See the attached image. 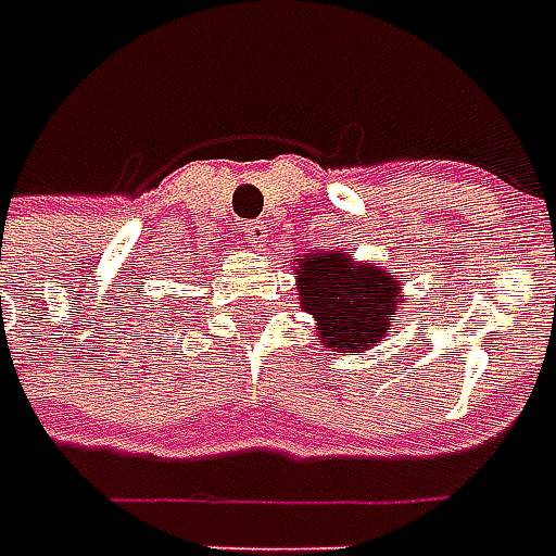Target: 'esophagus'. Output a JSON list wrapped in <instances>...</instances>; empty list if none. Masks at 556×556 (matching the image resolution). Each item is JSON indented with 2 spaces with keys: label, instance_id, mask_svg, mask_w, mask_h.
Listing matches in <instances>:
<instances>
[{
  "label": "esophagus",
  "instance_id": "esophagus-1",
  "mask_svg": "<svg viewBox=\"0 0 556 556\" xmlns=\"http://www.w3.org/2000/svg\"><path fill=\"white\" fill-rule=\"evenodd\" d=\"M242 236H245L248 242L254 248H263L269 242V230H266V222H248L242 224Z\"/></svg>",
  "mask_w": 556,
  "mask_h": 556
}]
</instances>
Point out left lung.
Wrapping results in <instances>:
<instances>
[{"label":"left lung","mask_w":556,"mask_h":556,"mask_svg":"<svg viewBox=\"0 0 556 556\" xmlns=\"http://www.w3.org/2000/svg\"><path fill=\"white\" fill-rule=\"evenodd\" d=\"M293 278L320 344L341 356L383 344L404 305L395 271L350 251H311L293 263Z\"/></svg>","instance_id":"obj_1"}]
</instances>
